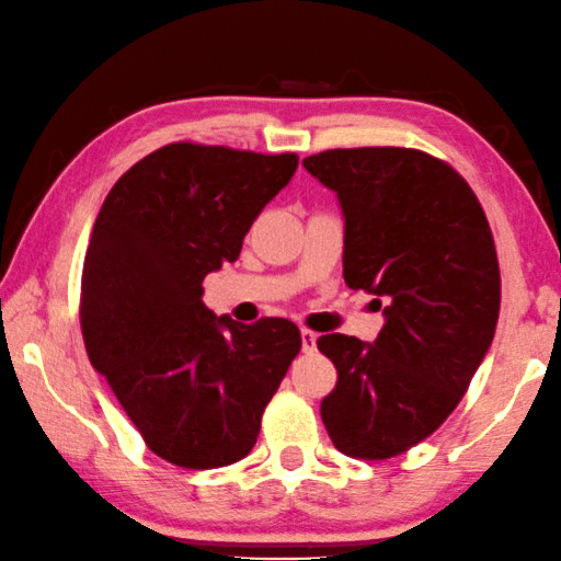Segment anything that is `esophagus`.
<instances>
[{
	"label": "esophagus",
	"mask_w": 561,
	"mask_h": 561,
	"mask_svg": "<svg viewBox=\"0 0 561 561\" xmlns=\"http://www.w3.org/2000/svg\"><path fill=\"white\" fill-rule=\"evenodd\" d=\"M300 341H302V353H313L316 351V343H318V333L313 330H300Z\"/></svg>",
	"instance_id": "34e87169"
}]
</instances>
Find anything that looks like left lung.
Listing matches in <instances>:
<instances>
[{
  "instance_id": "1",
  "label": "left lung",
  "mask_w": 561,
  "mask_h": 561,
  "mask_svg": "<svg viewBox=\"0 0 561 561\" xmlns=\"http://www.w3.org/2000/svg\"><path fill=\"white\" fill-rule=\"evenodd\" d=\"M345 216L347 288L373 293L378 341L318 337L337 370L320 402L333 445L390 460L443 425L470 388L500 318V263L488 216L460 173L402 146L302 159Z\"/></svg>"
}]
</instances>
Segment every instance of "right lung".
Wrapping results in <instances>:
<instances>
[{"label": "right lung", "mask_w": 561, "mask_h": 561, "mask_svg": "<svg viewBox=\"0 0 561 561\" xmlns=\"http://www.w3.org/2000/svg\"><path fill=\"white\" fill-rule=\"evenodd\" d=\"M296 169V153L176 141L134 163L99 210L81 271L87 355L171 465L214 470L251 453L300 353L290 320L241 325L201 300Z\"/></svg>", "instance_id": "obj_1"}]
</instances>
